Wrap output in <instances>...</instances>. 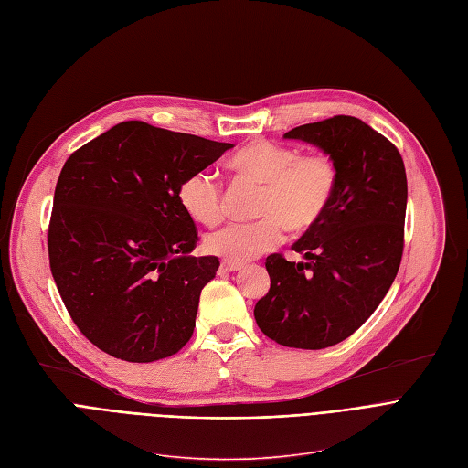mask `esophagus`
<instances>
[{
  "mask_svg": "<svg viewBox=\"0 0 468 468\" xmlns=\"http://www.w3.org/2000/svg\"><path fill=\"white\" fill-rule=\"evenodd\" d=\"M243 266H245V264H240V262H231V261H228V262H221L219 270H221V271H239V270H243Z\"/></svg>",
  "mask_w": 468,
  "mask_h": 468,
  "instance_id": "esophagus-1",
  "label": "esophagus"
}]
</instances>
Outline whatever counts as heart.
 Masks as SVG:
<instances>
[{
    "mask_svg": "<svg viewBox=\"0 0 468 468\" xmlns=\"http://www.w3.org/2000/svg\"><path fill=\"white\" fill-rule=\"evenodd\" d=\"M235 177L261 185L249 223H231L206 239V249L233 262H245L283 243L285 229L295 235L314 229L337 188V167L330 155L304 154L268 141L250 143L229 160ZM179 202L188 218L216 225L223 218L218 179L197 171L179 186Z\"/></svg>",
    "mask_w": 468,
    "mask_h": 468,
    "instance_id": "1",
    "label": "heart"
}]
</instances>
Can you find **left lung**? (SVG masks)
<instances>
[{
    "label": "left lung",
    "instance_id": "obj_1",
    "mask_svg": "<svg viewBox=\"0 0 468 468\" xmlns=\"http://www.w3.org/2000/svg\"><path fill=\"white\" fill-rule=\"evenodd\" d=\"M330 155L337 188L325 216L292 250L266 258L270 291L254 306L261 330L295 349L353 335L389 291L403 256L407 173L399 150L365 121L335 115L283 134Z\"/></svg>",
    "mask_w": 468,
    "mask_h": 468
}]
</instances>
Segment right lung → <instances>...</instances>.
I'll use <instances>...</instances> for the list:
<instances>
[{
	"instance_id": "1",
	"label": "right lung",
	"mask_w": 468,
	"mask_h": 468,
	"mask_svg": "<svg viewBox=\"0 0 468 468\" xmlns=\"http://www.w3.org/2000/svg\"><path fill=\"white\" fill-rule=\"evenodd\" d=\"M229 143L123 121L69 155L48 231L49 268L65 308L98 349L154 362L193 337L216 256H190L197 228L181 183Z\"/></svg>"
}]
</instances>
